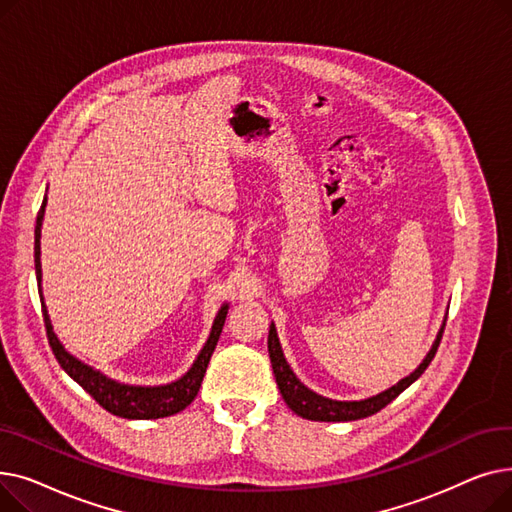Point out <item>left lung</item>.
Returning a JSON list of instances; mask_svg holds the SVG:
<instances>
[{
    "mask_svg": "<svg viewBox=\"0 0 512 512\" xmlns=\"http://www.w3.org/2000/svg\"><path fill=\"white\" fill-rule=\"evenodd\" d=\"M444 326H446V321L440 326V332H438L432 348H429V353L425 355V359L419 363V367L413 373H409L407 378H402L392 388L375 394V396L363 398V400H332V398H326V396L309 390L290 369V365L284 357L274 321L270 326V336H267V351H270V361H272V369L276 375V384L280 388V394H282L286 405L299 417L311 419V421H357V419H363V417H369L373 413L382 411L400 392H405L415 380L421 378V373L436 357V351H438L442 334H444Z\"/></svg>",
    "mask_w": 512,
    "mask_h": 512,
    "instance_id": "obj_1",
    "label": "left lung"
}]
</instances>
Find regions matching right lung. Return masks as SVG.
<instances>
[{"mask_svg":"<svg viewBox=\"0 0 512 512\" xmlns=\"http://www.w3.org/2000/svg\"><path fill=\"white\" fill-rule=\"evenodd\" d=\"M45 207H47V195L41 203V209L37 215V226H35V274H37V284H39V297H41V309H43V321L47 328L49 346H51L53 355H56L60 367L70 375V378L78 386H83L105 411H110L116 417L161 419V417H170V415L184 411L195 400V396L201 388L203 375H205L209 359L215 351V344H218V340H220L230 305L224 303L220 307L218 315H215V319H213V326H211L207 342L203 344L191 369H188L184 375H180L178 380H174L170 384H159V386H134V384H122V382L107 378V375L101 373L99 369L70 355L64 348V344L60 342V338L56 336V332H53L51 319H49V313H47V307L43 301V288H41V280H43L41 228H43V218H45Z\"/></svg>","mask_w":512,"mask_h":512,"instance_id":"right-lung-1","label":"right lung"}]
</instances>
